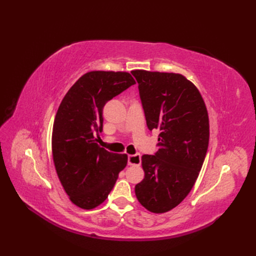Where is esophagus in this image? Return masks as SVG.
<instances>
[{
  "mask_svg": "<svg viewBox=\"0 0 256 256\" xmlns=\"http://www.w3.org/2000/svg\"><path fill=\"white\" fill-rule=\"evenodd\" d=\"M141 164V154H129L128 156V164L129 166H140Z\"/></svg>",
  "mask_w": 256,
  "mask_h": 256,
  "instance_id": "1",
  "label": "esophagus"
}]
</instances>
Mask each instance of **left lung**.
<instances>
[{
	"mask_svg": "<svg viewBox=\"0 0 256 256\" xmlns=\"http://www.w3.org/2000/svg\"><path fill=\"white\" fill-rule=\"evenodd\" d=\"M147 127L160 130L158 150L143 154L144 180L136 188L147 210H171L194 186L206 156L209 120L202 95L186 76L173 72L132 70Z\"/></svg>",
	"mask_w": 256,
	"mask_h": 256,
	"instance_id": "left-lung-1",
	"label": "left lung"
}]
</instances>
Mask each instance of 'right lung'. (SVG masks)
I'll return each mask as SVG.
<instances>
[{"instance_id": "add662e5", "label": "right lung", "mask_w": 256, "mask_h": 256, "mask_svg": "<svg viewBox=\"0 0 256 256\" xmlns=\"http://www.w3.org/2000/svg\"><path fill=\"white\" fill-rule=\"evenodd\" d=\"M134 84L129 72H90L72 85L58 106L52 130L53 162L69 200L80 208L104 203L127 166L126 154L106 150L96 136L102 131L104 104Z\"/></svg>"}]
</instances>
